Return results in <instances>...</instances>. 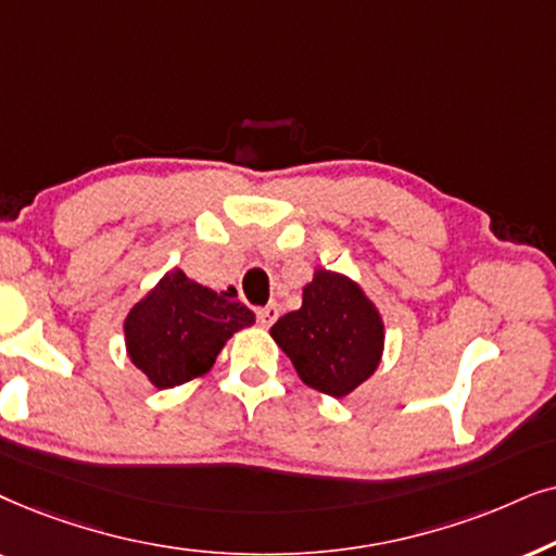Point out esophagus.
Returning <instances> with one entry per match:
<instances>
[{"mask_svg":"<svg viewBox=\"0 0 556 556\" xmlns=\"http://www.w3.org/2000/svg\"><path fill=\"white\" fill-rule=\"evenodd\" d=\"M277 317H279L277 305H266V307L256 309V320H258V325H264V328H269V325L277 320Z\"/></svg>","mask_w":556,"mask_h":556,"instance_id":"obj_1","label":"esophagus"}]
</instances>
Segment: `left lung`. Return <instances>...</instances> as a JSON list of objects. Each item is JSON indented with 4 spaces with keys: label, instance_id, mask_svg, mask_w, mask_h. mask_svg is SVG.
Masks as SVG:
<instances>
[{
    "label": "left lung",
    "instance_id": "1",
    "mask_svg": "<svg viewBox=\"0 0 556 556\" xmlns=\"http://www.w3.org/2000/svg\"><path fill=\"white\" fill-rule=\"evenodd\" d=\"M269 332L300 379L336 399L371 379L387 343L374 300L351 277L323 266L302 287V307L279 317Z\"/></svg>",
    "mask_w": 556,
    "mask_h": 556
}]
</instances>
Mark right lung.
<instances>
[{
	"label": "right lung",
	"instance_id": "1",
	"mask_svg": "<svg viewBox=\"0 0 556 556\" xmlns=\"http://www.w3.org/2000/svg\"><path fill=\"white\" fill-rule=\"evenodd\" d=\"M251 325L233 287L216 292L169 269L124 317V345L152 387L173 389L208 374L226 340Z\"/></svg>",
	"mask_w": 556,
	"mask_h": 556
}]
</instances>
